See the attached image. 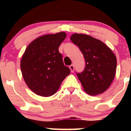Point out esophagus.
I'll return each instance as SVG.
<instances>
[{
    "mask_svg": "<svg viewBox=\"0 0 131 131\" xmlns=\"http://www.w3.org/2000/svg\"><path fill=\"white\" fill-rule=\"evenodd\" d=\"M69 68L71 69V72H73L74 71V66L73 65H71V66H69Z\"/></svg>",
    "mask_w": 131,
    "mask_h": 131,
    "instance_id": "esophagus-1",
    "label": "esophagus"
}]
</instances>
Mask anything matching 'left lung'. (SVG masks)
<instances>
[{
    "mask_svg": "<svg viewBox=\"0 0 131 131\" xmlns=\"http://www.w3.org/2000/svg\"><path fill=\"white\" fill-rule=\"evenodd\" d=\"M71 40L84 56L86 66L77 73L84 91L90 95L106 91L115 77L117 59L115 54L101 40L84 34L75 33Z\"/></svg>",
    "mask_w": 131,
    "mask_h": 131,
    "instance_id": "8db88e82",
    "label": "left lung"
}]
</instances>
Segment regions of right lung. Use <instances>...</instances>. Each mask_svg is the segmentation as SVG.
Returning <instances> with one entry per match:
<instances>
[{"label":"right lung","instance_id":"1","mask_svg":"<svg viewBox=\"0 0 131 131\" xmlns=\"http://www.w3.org/2000/svg\"><path fill=\"white\" fill-rule=\"evenodd\" d=\"M66 37L64 32L46 35L33 40L25 50L21 70L27 85L38 95H53L70 73L58 50Z\"/></svg>","mask_w":131,"mask_h":131}]
</instances>
